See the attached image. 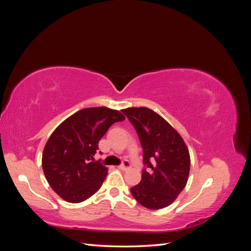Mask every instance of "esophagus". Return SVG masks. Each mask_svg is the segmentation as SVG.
Masks as SVG:
<instances>
[{"label": "esophagus", "instance_id": "esophagus-1", "mask_svg": "<svg viewBox=\"0 0 251 251\" xmlns=\"http://www.w3.org/2000/svg\"><path fill=\"white\" fill-rule=\"evenodd\" d=\"M130 168H131V164H130V162L126 161V160H125V161L123 162V164H120V165L118 166V169L121 170V171H126V170H128Z\"/></svg>", "mask_w": 251, "mask_h": 251}]
</instances>
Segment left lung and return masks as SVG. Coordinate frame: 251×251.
I'll return each mask as SVG.
<instances>
[{
    "instance_id": "obj_1",
    "label": "left lung",
    "mask_w": 251,
    "mask_h": 251,
    "mask_svg": "<svg viewBox=\"0 0 251 251\" xmlns=\"http://www.w3.org/2000/svg\"><path fill=\"white\" fill-rule=\"evenodd\" d=\"M137 131L143 149L140 183L134 198L149 209H161L177 199L187 183L191 157L180 134L159 114L146 107L121 110Z\"/></svg>"
}]
</instances>
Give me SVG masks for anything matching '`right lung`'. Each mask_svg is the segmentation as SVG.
I'll return each instance as SVG.
<instances>
[{"mask_svg":"<svg viewBox=\"0 0 251 251\" xmlns=\"http://www.w3.org/2000/svg\"><path fill=\"white\" fill-rule=\"evenodd\" d=\"M126 117L107 107L82 109L64 120L44 148L42 166L49 185L60 198L79 203L102 185L108 169L94 160L98 142L108 128Z\"/></svg>","mask_w":251,"mask_h":251,"instance_id":"right-lung-1","label":"right lung"}]
</instances>
